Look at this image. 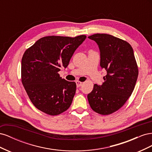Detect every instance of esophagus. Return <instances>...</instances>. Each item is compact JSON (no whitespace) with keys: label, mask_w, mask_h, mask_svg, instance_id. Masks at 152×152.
<instances>
[{"label":"esophagus","mask_w":152,"mask_h":152,"mask_svg":"<svg viewBox=\"0 0 152 152\" xmlns=\"http://www.w3.org/2000/svg\"><path fill=\"white\" fill-rule=\"evenodd\" d=\"M76 82V84H77V87H80L81 86H82V82H80V81H76L75 82Z\"/></svg>","instance_id":"34e87169"}]
</instances>
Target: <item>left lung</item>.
Here are the masks:
<instances>
[{"mask_svg": "<svg viewBox=\"0 0 152 152\" xmlns=\"http://www.w3.org/2000/svg\"><path fill=\"white\" fill-rule=\"evenodd\" d=\"M88 38L98 45L100 66L107 74L102 85H94L87 99L95 112L110 115L120 109L131 96L138 76V67L132 48L126 41L106 34H96Z\"/></svg>", "mask_w": 152, "mask_h": 152, "instance_id": "8db88e82", "label": "left lung"}]
</instances>
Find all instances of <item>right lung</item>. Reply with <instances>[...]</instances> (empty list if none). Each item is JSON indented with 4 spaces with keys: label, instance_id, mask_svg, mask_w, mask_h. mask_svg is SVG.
I'll list each match as a JSON object with an SVG mask.
<instances>
[{
    "label": "right lung",
    "instance_id": "1",
    "mask_svg": "<svg viewBox=\"0 0 152 152\" xmlns=\"http://www.w3.org/2000/svg\"><path fill=\"white\" fill-rule=\"evenodd\" d=\"M86 36L75 37L47 36L27 49L21 59V82L35 107L42 112L57 115L70 107L76 83L62 79L58 72L66 68Z\"/></svg>",
    "mask_w": 152,
    "mask_h": 152
}]
</instances>
